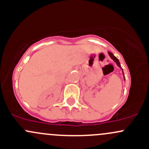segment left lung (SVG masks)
<instances>
[{
	"mask_svg": "<svg viewBox=\"0 0 149 149\" xmlns=\"http://www.w3.org/2000/svg\"><path fill=\"white\" fill-rule=\"evenodd\" d=\"M108 53H109V56H110V57L111 58V59H113V60L114 61H115L116 63L117 64V65H118V66L119 67V68H121V66H120V64L119 61H118V59L116 57V56H113V54L112 53H111V52H108ZM122 71H123V70H122ZM123 79H124V80H125V76H124V74H123Z\"/></svg>",
	"mask_w": 149,
	"mask_h": 149,
	"instance_id": "8db88e82",
	"label": "left lung"
}]
</instances>
